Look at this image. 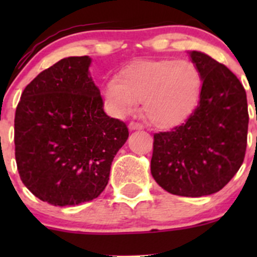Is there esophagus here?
Segmentation results:
<instances>
[{
	"label": "esophagus",
	"instance_id": "obj_1",
	"mask_svg": "<svg viewBox=\"0 0 257 257\" xmlns=\"http://www.w3.org/2000/svg\"><path fill=\"white\" fill-rule=\"evenodd\" d=\"M129 129H131V131H137V129H144V125H143V124L138 123V121H131V123H129Z\"/></svg>",
	"mask_w": 257,
	"mask_h": 257
}]
</instances>
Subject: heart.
Wrapping results in <instances>:
<instances>
[{"mask_svg":"<svg viewBox=\"0 0 257 257\" xmlns=\"http://www.w3.org/2000/svg\"><path fill=\"white\" fill-rule=\"evenodd\" d=\"M201 88L200 69L189 59H139L124 67L118 78L104 83L103 98L116 116L132 113L143 102L150 123L173 128L194 112Z\"/></svg>","mask_w":257,"mask_h":257,"instance_id":"1","label":"heart"}]
</instances>
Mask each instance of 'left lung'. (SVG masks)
<instances>
[{
	"instance_id": "left-lung-1",
	"label": "left lung",
	"mask_w": 257,
	"mask_h": 257,
	"mask_svg": "<svg viewBox=\"0 0 257 257\" xmlns=\"http://www.w3.org/2000/svg\"><path fill=\"white\" fill-rule=\"evenodd\" d=\"M189 54L203 77L200 100L185 123L154 134L150 170L168 193L199 198L221 190L240 169L248 112L245 88L226 66Z\"/></svg>"
}]
</instances>
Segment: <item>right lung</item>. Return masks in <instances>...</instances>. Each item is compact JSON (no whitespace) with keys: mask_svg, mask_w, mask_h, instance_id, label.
Returning <instances> with one entry per match:
<instances>
[{"mask_svg":"<svg viewBox=\"0 0 257 257\" xmlns=\"http://www.w3.org/2000/svg\"><path fill=\"white\" fill-rule=\"evenodd\" d=\"M88 56L63 58L22 92L15 114V157L22 183L54 206L98 198L128 139L125 123L104 113Z\"/></svg>","mask_w":257,"mask_h":257,"instance_id":"add662e5","label":"right lung"}]
</instances>
